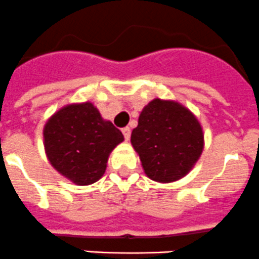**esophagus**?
<instances>
[{
    "mask_svg": "<svg viewBox=\"0 0 259 259\" xmlns=\"http://www.w3.org/2000/svg\"><path fill=\"white\" fill-rule=\"evenodd\" d=\"M122 132H123V136H124V139L125 140H130V137H131V128L130 127H124L122 130Z\"/></svg>",
    "mask_w": 259,
    "mask_h": 259,
    "instance_id": "1",
    "label": "esophagus"
}]
</instances>
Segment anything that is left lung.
<instances>
[{
	"instance_id": "1",
	"label": "left lung",
	"mask_w": 259,
	"mask_h": 259,
	"mask_svg": "<svg viewBox=\"0 0 259 259\" xmlns=\"http://www.w3.org/2000/svg\"><path fill=\"white\" fill-rule=\"evenodd\" d=\"M131 144L148 178L171 183L193 168L205 143L202 127L191 110L176 101L154 98L141 111Z\"/></svg>"
}]
</instances>
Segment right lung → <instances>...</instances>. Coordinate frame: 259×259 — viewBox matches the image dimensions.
I'll return each instance as SVG.
<instances>
[{"label":"right lung","instance_id":"right-lung-1","mask_svg":"<svg viewBox=\"0 0 259 259\" xmlns=\"http://www.w3.org/2000/svg\"><path fill=\"white\" fill-rule=\"evenodd\" d=\"M47 157L62 176L76 185H89L104 176L110 153L124 140L92 102L59 109L44 125Z\"/></svg>","mask_w":259,"mask_h":259}]
</instances>
